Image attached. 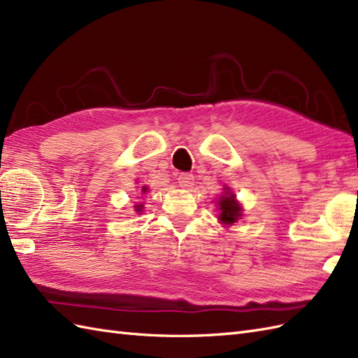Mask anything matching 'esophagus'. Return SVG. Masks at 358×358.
Returning a JSON list of instances; mask_svg holds the SVG:
<instances>
[{
	"instance_id": "obj_1",
	"label": "esophagus",
	"mask_w": 358,
	"mask_h": 358,
	"mask_svg": "<svg viewBox=\"0 0 358 358\" xmlns=\"http://www.w3.org/2000/svg\"><path fill=\"white\" fill-rule=\"evenodd\" d=\"M178 180L180 188H191L194 185V176L191 173H180Z\"/></svg>"
}]
</instances>
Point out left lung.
<instances>
[{"label":"left lung","instance_id":"1","mask_svg":"<svg viewBox=\"0 0 358 358\" xmlns=\"http://www.w3.org/2000/svg\"><path fill=\"white\" fill-rule=\"evenodd\" d=\"M219 220L222 224L224 226H231L235 222H238V219H241V213L243 209L240 206V203L235 199V194L231 193L229 188H224V193L222 194V197L219 199Z\"/></svg>","mask_w":358,"mask_h":358}]
</instances>
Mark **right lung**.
<instances>
[{"label": "right lung", "mask_w": 358, "mask_h": 358, "mask_svg": "<svg viewBox=\"0 0 358 358\" xmlns=\"http://www.w3.org/2000/svg\"><path fill=\"white\" fill-rule=\"evenodd\" d=\"M145 191H147V187H143V193H145ZM136 211L141 213V211H143V205H138V206H136Z\"/></svg>", "instance_id": "add662e5"}]
</instances>
